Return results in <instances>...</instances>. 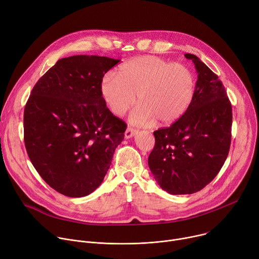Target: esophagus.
<instances>
[{
	"mask_svg": "<svg viewBox=\"0 0 259 259\" xmlns=\"http://www.w3.org/2000/svg\"><path fill=\"white\" fill-rule=\"evenodd\" d=\"M137 133V131L133 128H127L125 131V138H131L133 137L135 134Z\"/></svg>",
	"mask_w": 259,
	"mask_h": 259,
	"instance_id": "34e87169",
	"label": "esophagus"
}]
</instances>
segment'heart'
I'll return each instance as SVG.
<instances>
[{
	"label": "heart",
	"mask_w": 259,
	"mask_h": 259,
	"mask_svg": "<svg viewBox=\"0 0 259 259\" xmlns=\"http://www.w3.org/2000/svg\"><path fill=\"white\" fill-rule=\"evenodd\" d=\"M195 77L182 64H170L158 57L131 59L116 69L115 76L100 81L101 97L116 116H123L136 101L130 116L134 125H160L176 122L190 106Z\"/></svg>",
	"instance_id": "heart-1"
}]
</instances>
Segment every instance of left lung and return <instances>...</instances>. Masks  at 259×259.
<instances>
[{
	"label": "left lung",
	"instance_id": "left-lung-1",
	"mask_svg": "<svg viewBox=\"0 0 259 259\" xmlns=\"http://www.w3.org/2000/svg\"><path fill=\"white\" fill-rule=\"evenodd\" d=\"M197 72L194 96L180 119L154 132L148 163L154 179L172 195L200 191L228 156L232 108L218 76L196 56L186 54Z\"/></svg>",
	"mask_w": 259,
	"mask_h": 259
}]
</instances>
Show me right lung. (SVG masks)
<instances>
[{
    "instance_id": "add662e5",
    "label": "right lung",
    "mask_w": 259,
    "mask_h": 259,
    "mask_svg": "<svg viewBox=\"0 0 259 259\" xmlns=\"http://www.w3.org/2000/svg\"><path fill=\"white\" fill-rule=\"evenodd\" d=\"M119 62L85 55L61 59L37 81L26 104L29 158L45 183L65 196L95 191L124 139L126 124L100 94L102 77Z\"/></svg>"
}]
</instances>
